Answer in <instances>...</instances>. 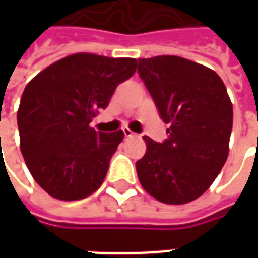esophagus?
Wrapping results in <instances>:
<instances>
[{
  "label": "esophagus",
  "instance_id": "1",
  "mask_svg": "<svg viewBox=\"0 0 258 258\" xmlns=\"http://www.w3.org/2000/svg\"><path fill=\"white\" fill-rule=\"evenodd\" d=\"M123 133H124V135L127 137V138H133V137H135V135H137L135 133H133V131H131L130 128H124Z\"/></svg>",
  "mask_w": 258,
  "mask_h": 258
}]
</instances>
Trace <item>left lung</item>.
<instances>
[{
    "label": "left lung",
    "mask_w": 258,
    "mask_h": 258,
    "mask_svg": "<svg viewBox=\"0 0 258 258\" xmlns=\"http://www.w3.org/2000/svg\"><path fill=\"white\" fill-rule=\"evenodd\" d=\"M138 74L170 124L162 144L144 137L148 149L135 164L140 182L162 203H189L227 162L233 118L227 88L214 70L179 56L138 59Z\"/></svg>",
    "instance_id": "left-lung-1"
}]
</instances>
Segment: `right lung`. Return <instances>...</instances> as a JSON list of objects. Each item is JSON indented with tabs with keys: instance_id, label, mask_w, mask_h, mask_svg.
Here are the masks:
<instances>
[{
	"instance_id": "1",
	"label": "right lung",
	"mask_w": 258,
	"mask_h": 258,
	"mask_svg": "<svg viewBox=\"0 0 258 258\" xmlns=\"http://www.w3.org/2000/svg\"><path fill=\"white\" fill-rule=\"evenodd\" d=\"M135 69L133 58L74 53L26 85L18 110L20 151L52 198L84 199L102 185L124 133L95 131L90 123Z\"/></svg>"
}]
</instances>
